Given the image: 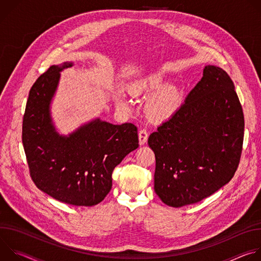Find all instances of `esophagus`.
Masks as SVG:
<instances>
[{
	"mask_svg": "<svg viewBox=\"0 0 261 261\" xmlns=\"http://www.w3.org/2000/svg\"><path fill=\"white\" fill-rule=\"evenodd\" d=\"M147 137H148V132L145 128H142L139 130L138 132V138H139V144L143 145L146 141H147Z\"/></svg>",
	"mask_w": 261,
	"mask_h": 261,
	"instance_id": "1",
	"label": "esophagus"
}]
</instances>
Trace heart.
Here are the masks:
<instances>
[{
    "mask_svg": "<svg viewBox=\"0 0 261 261\" xmlns=\"http://www.w3.org/2000/svg\"><path fill=\"white\" fill-rule=\"evenodd\" d=\"M163 83H164L163 75L160 72L151 73L148 74V75L141 77L139 81H137L132 86L131 92L135 96H140L161 88L163 86ZM120 104L124 107H127L126 101L121 100ZM171 106H172V102L170 97L161 96L151 101V103L147 106V110H148V114L154 118H163L169 113Z\"/></svg>",
    "mask_w": 261,
    "mask_h": 261,
    "instance_id": "obj_1",
    "label": "heart"
}]
</instances>
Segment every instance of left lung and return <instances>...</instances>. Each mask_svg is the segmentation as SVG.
<instances>
[{
    "mask_svg": "<svg viewBox=\"0 0 261 261\" xmlns=\"http://www.w3.org/2000/svg\"><path fill=\"white\" fill-rule=\"evenodd\" d=\"M244 128L231 79L217 66H205L185 103L148 137L160 199L173 207L193 204L229 182L240 163Z\"/></svg>",
    "mask_w": 261,
    "mask_h": 261,
    "instance_id": "8db88e82",
    "label": "left lung"
}]
</instances>
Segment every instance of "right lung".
I'll list each match as a JSON object with an SVG mask.
<instances>
[{
  "instance_id": "1",
  "label": "right lung",
  "mask_w": 261,
  "mask_h": 261,
  "mask_svg": "<svg viewBox=\"0 0 261 261\" xmlns=\"http://www.w3.org/2000/svg\"><path fill=\"white\" fill-rule=\"evenodd\" d=\"M65 62L50 66L30 90L22 121V144L37 188L71 205L93 206L109 193L117 165L138 147L137 127L93 120L68 136L60 135L50 102Z\"/></svg>"
}]
</instances>
